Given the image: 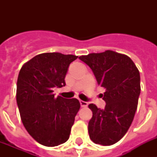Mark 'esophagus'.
Wrapping results in <instances>:
<instances>
[{"label":"esophagus","mask_w":157,"mask_h":157,"mask_svg":"<svg viewBox=\"0 0 157 157\" xmlns=\"http://www.w3.org/2000/svg\"><path fill=\"white\" fill-rule=\"evenodd\" d=\"M80 103H81V106L82 107H86L88 106V103H87V102H85V101L80 100Z\"/></svg>","instance_id":"esophagus-1"}]
</instances>
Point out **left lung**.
Returning <instances> with one entry per match:
<instances>
[{
  "label": "left lung",
  "instance_id": "left-lung-1",
  "mask_svg": "<svg viewBox=\"0 0 157 157\" xmlns=\"http://www.w3.org/2000/svg\"><path fill=\"white\" fill-rule=\"evenodd\" d=\"M91 68L99 86L106 89L104 109L89 105L90 138L94 144L110 146L126 134L134 120L140 94V75L131 59L112 50L79 57Z\"/></svg>",
  "mask_w": 157,
  "mask_h": 157
}]
</instances>
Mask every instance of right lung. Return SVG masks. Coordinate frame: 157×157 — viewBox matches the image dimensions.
<instances>
[{
  "label": "right lung",
  "mask_w": 157,
  "mask_h": 157,
  "mask_svg": "<svg viewBox=\"0 0 157 157\" xmlns=\"http://www.w3.org/2000/svg\"><path fill=\"white\" fill-rule=\"evenodd\" d=\"M77 56L44 53L23 64L17 81L16 100L23 125L39 144L55 147L69 139L81 104L76 98L54 97V87L65 86V76Z\"/></svg>",
  "instance_id": "add662e5"
}]
</instances>
